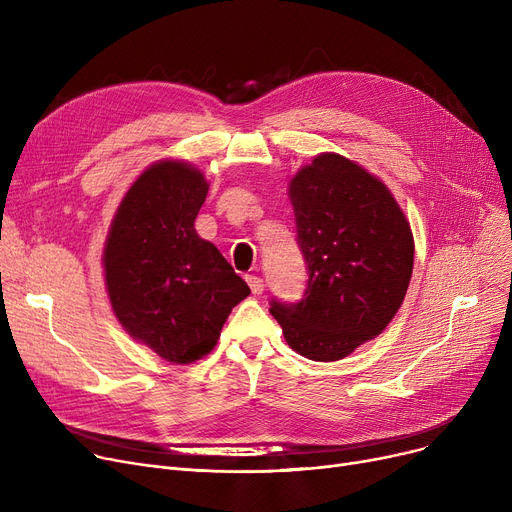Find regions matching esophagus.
I'll list each match as a JSON object with an SVG mask.
<instances>
[{
	"label": "esophagus",
	"mask_w": 512,
	"mask_h": 512,
	"mask_svg": "<svg viewBox=\"0 0 512 512\" xmlns=\"http://www.w3.org/2000/svg\"><path fill=\"white\" fill-rule=\"evenodd\" d=\"M247 282H249L253 294H261L263 292V280L259 276H247Z\"/></svg>",
	"instance_id": "34e87169"
}]
</instances>
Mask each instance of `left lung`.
Masks as SVG:
<instances>
[{
	"instance_id": "left-lung-1",
	"label": "left lung",
	"mask_w": 512,
	"mask_h": 512,
	"mask_svg": "<svg viewBox=\"0 0 512 512\" xmlns=\"http://www.w3.org/2000/svg\"><path fill=\"white\" fill-rule=\"evenodd\" d=\"M307 263L299 303L272 301L292 351L338 361L384 332L413 274V232L388 186L338 153H321L288 184Z\"/></svg>"
}]
</instances>
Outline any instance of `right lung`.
Returning <instances> with one entry per match:
<instances>
[{
    "label": "right lung",
    "mask_w": 512,
    "mask_h": 512,
    "mask_svg": "<svg viewBox=\"0 0 512 512\" xmlns=\"http://www.w3.org/2000/svg\"><path fill=\"white\" fill-rule=\"evenodd\" d=\"M209 184L161 159L132 182L103 249L105 288L122 328L170 363L205 357L251 290L195 230Z\"/></svg>",
    "instance_id": "1"
}]
</instances>
